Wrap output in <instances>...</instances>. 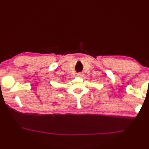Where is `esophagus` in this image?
Here are the masks:
<instances>
[{
	"label": "esophagus",
	"instance_id": "34e87169",
	"mask_svg": "<svg viewBox=\"0 0 149 149\" xmlns=\"http://www.w3.org/2000/svg\"><path fill=\"white\" fill-rule=\"evenodd\" d=\"M76 76H78V77H82V76H83V73H78Z\"/></svg>",
	"mask_w": 149,
	"mask_h": 149
}]
</instances>
